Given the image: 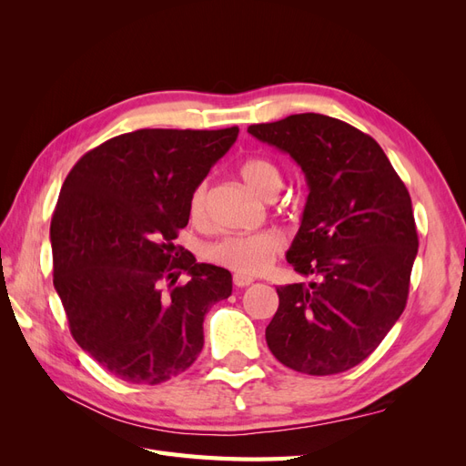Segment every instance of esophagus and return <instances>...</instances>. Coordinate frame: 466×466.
<instances>
[{
    "instance_id": "esophagus-1",
    "label": "esophagus",
    "mask_w": 466,
    "mask_h": 466,
    "mask_svg": "<svg viewBox=\"0 0 466 466\" xmlns=\"http://www.w3.org/2000/svg\"><path fill=\"white\" fill-rule=\"evenodd\" d=\"M252 281H255V279H252L250 276H245V274H235V276H233V284H235L237 288H247V286L252 284Z\"/></svg>"
}]
</instances>
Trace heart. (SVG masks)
<instances>
[{
	"mask_svg": "<svg viewBox=\"0 0 466 466\" xmlns=\"http://www.w3.org/2000/svg\"><path fill=\"white\" fill-rule=\"evenodd\" d=\"M241 178L245 185L257 192L262 198L270 200L278 194L281 187V175L279 168L268 159L252 157L247 159L241 168ZM206 206H208V185L200 182L190 194L188 200V216L192 221H202L206 218ZM284 235L274 229H264L250 235H229L223 237L221 241L211 245L206 255L209 260L221 264L237 274L255 276L264 272L270 266L276 257L284 250Z\"/></svg>",
	"mask_w": 466,
	"mask_h": 466,
	"instance_id": "heart-1",
	"label": "heart"
}]
</instances>
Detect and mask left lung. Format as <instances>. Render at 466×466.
Segmentation results:
<instances>
[{
    "label": "left lung",
    "instance_id": "8db88e82",
    "mask_svg": "<svg viewBox=\"0 0 466 466\" xmlns=\"http://www.w3.org/2000/svg\"><path fill=\"white\" fill-rule=\"evenodd\" d=\"M247 132L288 153L309 187L286 258L317 279L276 288L268 348L299 373L348 371L406 307L418 252L410 194L375 139L338 118L305 112Z\"/></svg>",
    "mask_w": 466,
    "mask_h": 466
}]
</instances>
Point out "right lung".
<instances>
[{"mask_svg":"<svg viewBox=\"0 0 466 466\" xmlns=\"http://www.w3.org/2000/svg\"><path fill=\"white\" fill-rule=\"evenodd\" d=\"M238 128L136 130L87 151L66 177L50 241L54 288L83 351L115 377L159 385L204 346V317L228 299L231 272L173 245L192 190ZM182 269L191 279L174 287ZM172 279L173 289H162Z\"/></svg>","mask_w":466,"mask_h":466,"instance_id":"1","label":"right lung"}]
</instances>
